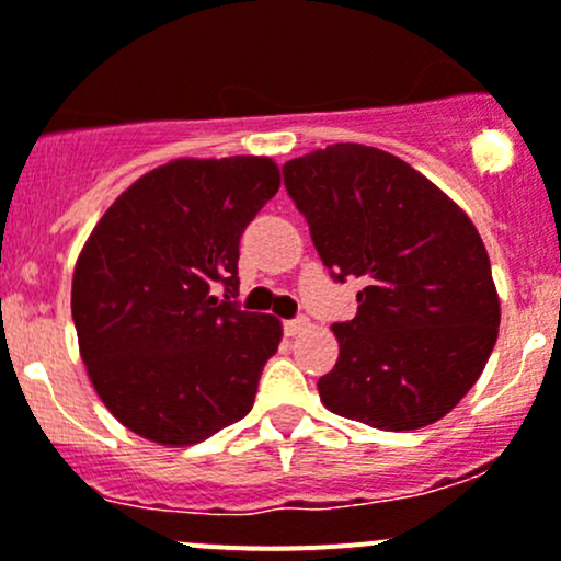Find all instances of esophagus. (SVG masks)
I'll use <instances>...</instances> for the list:
<instances>
[{"label": "esophagus", "mask_w": 561, "mask_h": 561, "mask_svg": "<svg viewBox=\"0 0 561 561\" xmlns=\"http://www.w3.org/2000/svg\"><path fill=\"white\" fill-rule=\"evenodd\" d=\"M306 328H309V320H306V317H296V320L285 322V333L287 335H300Z\"/></svg>", "instance_id": "34e87169"}]
</instances>
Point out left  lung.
<instances>
[{
	"label": "left lung",
	"mask_w": 561,
	"mask_h": 561,
	"mask_svg": "<svg viewBox=\"0 0 561 561\" xmlns=\"http://www.w3.org/2000/svg\"><path fill=\"white\" fill-rule=\"evenodd\" d=\"M282 172L333 279L363 282L355 320L333 325L339 363L317 381L325 409L392 433L438 422L479 381L500 328L470 217L379 147L339 141Z\"/></svg>",
	"instance_id": "left-lung-1"
}]
</instances>
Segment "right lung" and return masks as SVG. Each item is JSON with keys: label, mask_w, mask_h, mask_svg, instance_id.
I'll return each instance as SVG.
<instances>
[{"label": "right lung", "mask_w": 561, "mask_h": 561, "mask_svg": "<svg viewBox=\"0 0 561 561\" xmlns=\"http://www.w3.org/2000/svg\"><path fill=\"white\" fill-rule=\"evenodd\" d=\"M279 182L265 156L176 158L126 187L88 236L72 276L80 357L131 433L176 449L250 414L282 322L231 296L241 233Z\"/></svg>", "instance_id": "add662e5"}]
</instances>
